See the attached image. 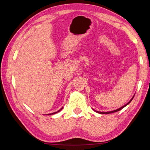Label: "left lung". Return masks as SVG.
I'll use <instances>...</instances> for the list:
<instances>
[{
    "label": "left lung",
    "mask_w": 150,
    "mask_h": 150,
    "mask_svg": "<svg viewBox=\"0 0 150 150\" xmlns=\"http://www.w3.org/2000/svg\"><path fill=\"white\" fill-rule=\"evenodd\" d=\"M133 97H134V96L133 97V98H132V99L130 100L128 102V103H127L126 104H125V105H124V106H123L122 107H121V108H119V109H117V110H113V111H108V112H101V111H96V112H97V113H100V114H109V113H114V112H117V111H120V110H122L123 108H124V107H125L126 106H127V105H128L129 103H131V101L133 100Z\"/></svg>",
    "instance_id": "left-lung-1"
}]
</instances>
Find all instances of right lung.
Returning a JSON list of instances; mask_svg holds the SVG:
<instances>
[{
	"label": "right lung",
	"instance_id": "add662e5",
	"mask_svg": "<svg viewBox=\"0 0 150 150\" xmlns=\"http://www.w3.org/2000/svg\"><path fill=\"white\" fill-rule=\"evenodd\" d=\"M62 108H61V109H60V110H59L58 111H57V112H55V113H50V114H48V115H53V114H55V113H58V112H59V111H60V110H61L62 109Z\"/></svg>",
	"mask_w": 150,
	"mask_h": 150
}]
</instances>
